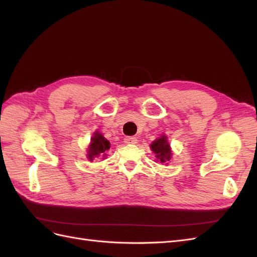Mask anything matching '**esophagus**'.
<instances>
[{"mask_svg":"<svg viewBox=\"0 0 257 257\" xmlns=\"http://www.w3.org/2000/svg\"><path fill=\"white\" fill-rule=\"evenodd\" d=\"M124 143H125L126 145H135V144H137V138L133 137V136H126L125 138H124Z\"/></svg>","mask_w":257,"mask_h":257,"instance_id":"obj_1","label":"esophagus"}]
</instances>
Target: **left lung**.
I'll use <instances>...</instances> for the list:
<instances>
[{"instance_id":"1","label":"left lung","mask_w":257,"mask_h":257,"mask_svg":"<svg viewBox=\"0 0 257 257\" xmlns=\"http://www.w3.org/2000/svg\"><path fill=\"white\" fill-rule=\"evenodd\" d=\"M150 148L155 154V158H157L155 160L158 162L168 164V162L172 160L173 151L165 134L161 135V137H158L154 142H152Z\"/></svg>"}]
</instances>
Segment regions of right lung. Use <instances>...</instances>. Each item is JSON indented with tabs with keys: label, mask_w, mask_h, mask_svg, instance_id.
Listing matches in <instances>:
<instances>
[{
	"label": "right lung",
	"mask_w": 257,
	"mask_h": 257,
	"mask_svg": "<svg viewBox=\"0 0 257 257\" xmlns=\"http://www.w3.org/2000/svg\"><path fill=\"white\" fill-rule=\"evenodd\" d=\"M110 149V143L109 141L104 137V135L99 132H94L93 134L91 142L87 148V159L91 162H93L94 159H105L107 151Z\"/></svg>",
	"instance_id": "add662e5"
}]
</instances>
